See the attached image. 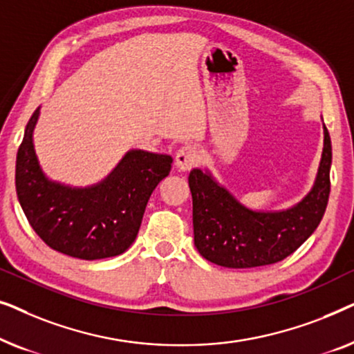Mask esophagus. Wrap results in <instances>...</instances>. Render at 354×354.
Wrapping results in <instances>:
<instances>
[{"label": "esophagus", "instance_id": "1", "mask_svg": "<svg viewBox=\"0 0 354 354\" xmlns=\"http://www.w3.org/2000/svg\"><path fill=\"white\" fill-rule=\"evenodd\" d=\"M198 162V151L192 145H185L178 149L176 154V166L180 171H190V169Z\"/></svg>", "mask_w": 354, "mask_h": 354}]
</instances>
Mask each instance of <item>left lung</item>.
Masks as SVG:
<instances>
[{
  "mask_svg": "<svg viewBox=\"0 0 354 354\" xmlns=\"http://www.w3.org/2000/svg\"><path fill=\"white\" fill-rule=\"evenodd\" d=\"M332 143L324 125V149L311 192L282 211H254L236 200L209 171L188 176L193 234L203 258L222 268L248 269L279 263L317 229L330 193Z\"/></svg>",
  "mask_w": 354,
  "mask_h": 354,
  "instance_id": "1",
  "label": "left lung"
}]
</instances>
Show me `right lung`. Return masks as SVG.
<instances>
[{"mask_svg": "<svg viewBox=\"0 0 354 354\" xmlns=\"http://www.w3.org/2000/svg\"><path fill=\"white\" fill-rule=\"evenodd\" d=\"M40 108L28 120L16 161V192L28 224L62 254L85 261L122 254L137 239L147 203L171 172L167 154L130 149L113 172L91 187L53 182L33 147Z\"/></svg>", "mask_w": 354, "mask_h": 354, "instance_id": "obj_1", "label": "right lung"}]
</instances>
